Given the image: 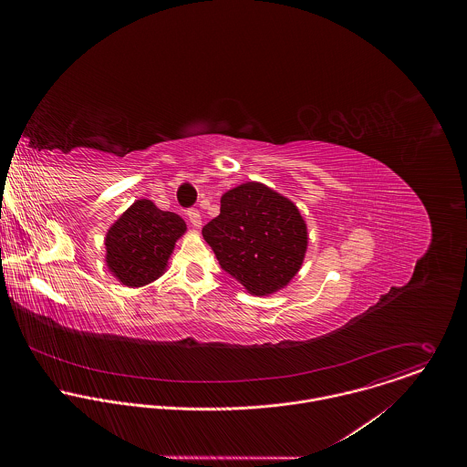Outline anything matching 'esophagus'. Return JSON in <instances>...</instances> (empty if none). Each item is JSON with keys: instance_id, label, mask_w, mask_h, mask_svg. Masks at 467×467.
Masks as SVG:
<instances>
[{"instance_id": "1", "label": "esophagus", "mask_w": 467, "mask_h": 467, "mask_svg": "<svg viewBox=\"0 0 467 467\" xmlns=\"http://www.w3.org/2000/svg\"><path fill=\"white\" fill-rule=\"evenodd\" d=\"M187 215H189V221H191V224L194 226V228H200L201 226V213L200 210H196V208H191L189 212H187Z\"/></svg>"}]
</instances>
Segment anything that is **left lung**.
<instances>
[{"mask_svg": "<svg viewBox=\"0 0 467 467\" xmlns=\"http://www.w3.org/2000/svg\"><path fill=\"white\" fill-rule=\"evenodd\" d=\"M221 267L252 295L287 285L307 250V226L298 208L263 183L223 194L221 213L202 226Z\"/></svg>", "mask_w": 467, "mask_h": 467, "instance_id": "8db88e82", "label": "left lung"}]
</instances>
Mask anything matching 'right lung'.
I'll return each instance as SVG.
<instances>
[{
	"label": "right lung",
	"mask_w": 467,
	"mask_h": 467,
	"mask_svg": "<svg viewBox=\"0 0 467 467\" xmlns=\"http://www.w3.org/2000/svg\"><path fill=\"white\" fill-rule=\"evenodd\" d=\"M185 230L178 213L163 212L152 201H134L106 235V263L122 284L145 285L165 271Z\"/></svg>",
	"instance_id": "right-lung-1"
}]
</instances>
